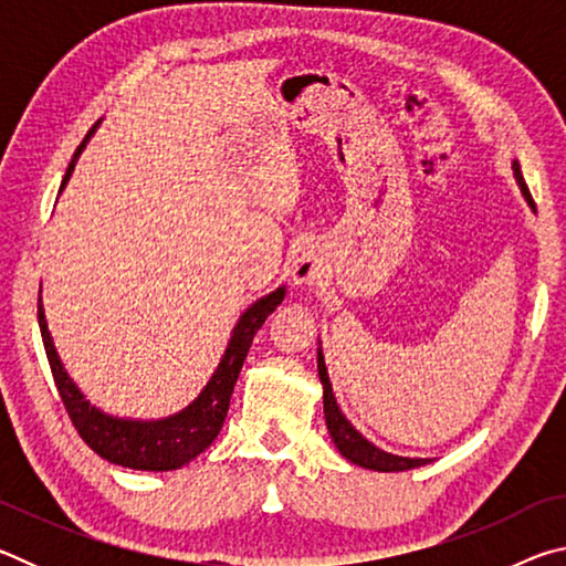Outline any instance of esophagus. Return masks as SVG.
<instances>
[{
  "mask_svg": "<svg viewBox=\"0 0 566 566\" xmlns=\"http://www.w3.org/2000/svg\"><path fill=\"white\" fill-rule=\"evenodd\" d=\"M319 272H322V264L317 260V254L312 252V249H300L292 256V264H290V274H292V282L294 284H314L319 280Z\"/></svg>",
  "mask_w": 566,
  "mask_h": 566,
  "instance_id": "esophagus-1",
  "label": "esophagus"
}]
</instances>
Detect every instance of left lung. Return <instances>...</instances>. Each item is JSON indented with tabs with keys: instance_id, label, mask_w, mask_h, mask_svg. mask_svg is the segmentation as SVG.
<instances>
[{
	"instance_id": "left-lung-1",
	"label": "left lung",
	"mask_w": 566,
	"mask_h": 566,
	"mask_svg": "<svg viewBox=\"0 0 566 566\" xmlns=\"http://www.w3.org/2000/svg\"><path fill=\"white\" fill-rule=\"evenodd\" d=\"M512 171L516 185H520L522 195L526 199V205L534 209V199L526 189V181L522 177L520 161H512ZM317 369H319V379L324 387V419H327V429L334 447L339 449L342 457H347L352 464H359L364 469H375V472H407V469H415L421 464H429L432 459H419V457H399V454H389L385 449H379L377 444H371L367 437H361L357 429L352 427V421L342 415V409L334 399L332 391V381L327 375V364H324V354L322 347L317 349Z\"/></svg>"
}]
</instances>
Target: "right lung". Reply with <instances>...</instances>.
<instances>
[{"instance_id": "right-lung-1", "label": "right lung", "mask_w": 566, "mask_h": 566, "mask_svg": "<svg viewBox=\"0 0 566 566\" xmlns=\"http://www.w3.org/2000/svg\"><path fill=\"white\" fill-rule=\"evenodd\" d=\"M99 124L102 119L94 124L87 137L82 139V145L76 147L70 167H66L60 191H64L66 181H70L74 171L76 159L82 157L84 147H87V142L94 137ZM284 294V286H276L274 292L247 306L242 317L234 324L232 337L227 342V349L217 364L214 375L209 377L205 389L199 391V397L191 401V405L165 419H122L90 405V399L82 395V389L74 385V379L70 375H66L60 352L54 347L50 327H46L40 292V310H36V317H40L44 352L46 359H50L54 385L60 389V397L66 411H70V419L76 427V432H80V437L94 449V452L112 464L142 469V472H171V469L185 467L197 454H202L217 439L219 429L224 424L229 399H232L237 377L239 371H242V364L247 359L249 347H252L254 334L276 306L282 304Z\"/></svg>"}]
</instances>
